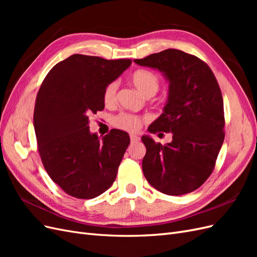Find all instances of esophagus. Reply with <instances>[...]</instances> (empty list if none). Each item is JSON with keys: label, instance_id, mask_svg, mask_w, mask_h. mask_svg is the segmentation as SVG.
Wrapping results in <instances>:
<instances>
[{"label": "esophagus", "instance_id": "esophagus-1", "mask_svg": "<svg viewBox=\"0 0 257 257\" xmlns=\"http://www.w3.org/2000/svg\"><path fill=\"white\" fill-rule=\"evenodd\" d=\"M130 138H131V143H132V144L138 143L139 141H141V137H139V136H136V135H131V136H130Z\"/></svg>", "mask_w": 257, "mask_h": 257}]
</instances>
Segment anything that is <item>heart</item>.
<instances>
[{"mask_svg":"<svg viewBox=\"0 0 257 257\" xmlns=\"http://www.w3.org/2000/svg\"><path fill=\"white\" fill-rule=\"evenodd\" d=\"M130 81L146 97L154 95L160 88L159 76L148 69H137L131 75ZM116 90H118V83L115 81L109 82L106 85L103 93V102L106 106H112L114 104L116 99ZM112 122L116 127L121 130L137 132L142 126L143 119L135 114L120 113L114 116Z\"/></svg>","mask_w":257,"mask_h":257,"instance_id":"b5f03b06","label":"heart"}]
</instances>
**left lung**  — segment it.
<instances>
[{
    "label": "left lung",
    "mask_w": 257,
    "mask_h": 257,
    "mask_svg": "<svg viewBox=\"0 0 257 257\" xmlns=\"http://www.w3.org/2000/svg\"><path fill=\"white\" fill-rule=\"evenodd\" d=\"M134 62L159 69L169 82L164 111L148 131L173 133V142L163 146L142 137L147 149L144 175L167 195L195 191L212 174L225 137L223 97L215 76L204 61L177 49Z\"/></svg>",
    "instance_id": "left-lung-1"
}]
</instances>
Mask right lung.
Masks as SVG:
<instances>
[{
	"instance_id": "right-lung-1",
	"label": "right lung",
	"mask_w": 257,
	"mask_h": 257,
	"mask_svg": "<svg viewBox=\"0 0 257 257\" xmlns=\"http://www.w3.org/2000/svg\"><path fill=\"white\" fill-rule=\"evenodd\" d=\"M132 64L73 54L45 77L34 108L37 148L46 172L68 195L94 198L110 188L130 145V136L111 130L102 141L89 130V116L104 109L106 85Z\"/></svg>"
}]
</instances>
